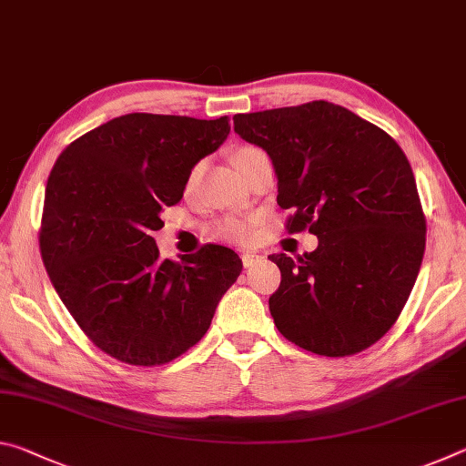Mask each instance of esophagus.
Returning a JSON list of instances; mask_svg holds the SVG:
<instances>
[{
  "label": "esophagus",
  "mask_w": 466,
  "mask_h": 466,
  "mask_svg": "<svg viewBox=\"0 0 466 466\" xmlns=\"http://www.w3.org/2000/svg\"><path fill=\"white\" fill-rule=\"evenodd\" d=\"M240 258H242V265H244V267H252L255 263L261 261V255H258V252L247 250V252H242Z\"/></svg>",
  "instance_id": "34e87169"
}]
</instances>
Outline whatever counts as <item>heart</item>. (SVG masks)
Listing matches in <instances>:
<instances>
[{
	"label": "heart",
	"instance_id": "obj_1",
	"mask_svg": "<svg viewBox=\"0 0 466 466\" xmlns=\"http://www.w3.org/2000/svg\"><path fill=\"white\" fill-rule=\"evenodd\" d=\"M257 154H261V149H258V147H252V146L236 147L232 152V164L236 167V170H238L242 175V170H244V167H247V162ZM197 175H199V167H195L191 172H188L187 187H191L195 183ZM209 234L214 236V238L226 240V242L247 244V242L252 240V236H255V219L240 218V216H224V218L216 219V222L209 226Z\"/></svg>",
	"mask_w": 466,
	"mask_h": 466
}]
</instances>
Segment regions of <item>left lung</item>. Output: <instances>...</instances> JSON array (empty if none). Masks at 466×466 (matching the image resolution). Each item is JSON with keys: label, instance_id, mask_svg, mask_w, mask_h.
<instances>
[{"label": "left lung", "instance_id": "obj_1", "mask_svg": "<svg viewBox=\"0 0 466 466\" xmlns=\"http://www.w3.org/2000/svg\"><path fill=\"white\" fill-rule=\"evenodd\" d=\"M234 131L263 147L289 234L317 250L271 255L281 283L269 298L288 341L327 358L368 350L397 322L425 250V216L403 149L389 133L333 102L236 115Z\"/></svg>", "mask_w": 466, "mask_h": 466}]
</instances>
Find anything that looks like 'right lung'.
Instances as JSON below:
<instances>
[{
	"mask_svg": "<svg viewBox=\"0 0 466 466\" xmlns=\"http://www.w3.org/2000/svg\"><path fill=\"white\" fill-rule=\"evenodd\" d=\"M228 121L116 116L63 149L46 180L45 269L84 335L123 364L162 366L199 343L242 271L219 244L170 261L152 238L191 168L224 144Z\"/></svg>",
	"mask_w": 466,
	"mask_h": 466,
	"instance_id": "1",
	"label": "right lung"
}]
</instances>
